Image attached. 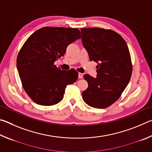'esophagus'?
I'll return each mask as SVG.
<instances>
[{
    "label": "esophagus",
    "instance_id": "obj_1",
    "mask_svg": "<svg viewBox=\"0 0 152 152\" xmlns=\"http://www.w3.org/2000/svg\"><path fill=\"white\" fill-rule=\"evenodd\" d=\"M78 78H83V74H82V73H79L78 74Z\"/></svg>",
    "mask_w": 152,
    "mask_h": 152
}]
</instances>
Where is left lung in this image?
<instances>
[{"instance_id": "obj_1", "label": "left lung", "mask_w": 152, "mask_h": 152, "mask_svg": "<svg viewBox=\"0 0 152 152\" xmlns=\"http://www.w3.org/2000/svg\"><path fill=\"white\" fill-rule=\"evenodd\" d=\"M81 35L90 60L98 63L96 78L84 75L88 86L82 92V99L89 106L104 109L119 99L130 80L129 51L123 38L113 30L82 28Z\"/></svg>"}]
</instances>
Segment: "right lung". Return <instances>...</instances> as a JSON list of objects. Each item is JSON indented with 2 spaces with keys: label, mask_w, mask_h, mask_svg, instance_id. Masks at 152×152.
Wrapping results in <instances>:
<instances>
[{
  "label": "right lung",
  "mask_w": 152,
  "mask_h": 152,
  "mask_svg": "<svg viewBox=\"0 0 152 152\" xmlns=\"http://www.w3.org/2000/svg\"><path fill=\"white\" fill-rule=\"evenodd\" d=\"M78 39L80 33L76 28L45 27L33 33L22 46L17 58L18 72L24 90L35 103L58 104L66 86L77 80L78 72L61 70L54 62Z\"/></svg>",
  "instance_id": "add662e5"
}]
</instances>
